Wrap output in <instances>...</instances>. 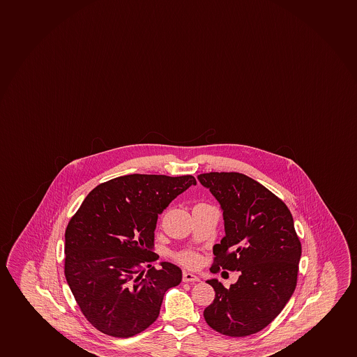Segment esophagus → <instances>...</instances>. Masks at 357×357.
Returning <instances> with one entry per match:
<instances>
[{
	"label": "esophagus",
	"instance_id": "esophagus-1",
	"mask_svg": "<svg viewBox=\"0 0 357 357\" xmlns=\"http://www.w3.org/2000/svg\"><path fill=\"white\" fill-rule=\"evenodd\" d=\"M182 281L183 282H199L200 279L197 278V275L190 274V273H183V276H182Z\"/></svg>",
	"mask_w": 357,
	"mask_h": 357
}]
</instances>
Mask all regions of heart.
Masks as SVG:
<instances>
[{"label": "heart", "instance_id": "1", "mask_svg": "<svg viewBox=\"0 0 357 357\" xmlns=\"http://www.w3.org/2000/svg\"><path fill=\"white\" fill-rule=\"evenodd\" d=\"M176 259L182 266L190 268V269H195V268H197L201 264L200 255L195 252V251H182V252L177 255Z\"/></svg>", "mask_w": 357, "mask_h": 357}]
</instances>
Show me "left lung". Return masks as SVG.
<instances>
[{"mask_svg": "<svg viewBox=\"0 0 357 357\" xmlns=\"http://www.w3.org/2000/svg\"><path fill=\"white\" fill-rule=\"evenodd\" d=\"M197 178L219 201L225 222L211 271L241 273L229 288L207 281L215 298L204 311L206 323L225 336H250L279 316L296 287L301 243L291 211L241 172H206Z\"/></svg>", "mask_w": 357, "mask_h": 357, "instance_id": "1", "label": "left lung"}]
</instances>
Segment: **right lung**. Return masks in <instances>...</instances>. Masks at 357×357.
Returning a JSON list of instances; mask_svg holds the SVG:
<instances>
[{
	"label": "right lung",
	"mask_w": 357,
	"mask_h": 357,
	"mask_svg": "<svg viewBox=\"0 0 357 357\" xmlns=\"http://www.w3.org/2000/svg\"><path fill=\"white\" fill-rule=\"evenodd\" d=\"M195 177L132 174L95 187L66 229L64 274L79 310L98 331L128 338L158 318L163 296L180 284L169 262L152 266L157 218Z\"/></svg>",
	"instance_id": "1"
}]
</instances>
